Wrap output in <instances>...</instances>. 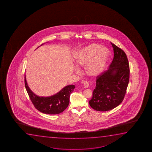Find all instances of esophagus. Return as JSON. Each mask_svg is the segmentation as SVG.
Segmentation results:
<instances>
[{
  "label": "esophagus",
  "mask_w": 152,
  "mask_h": 152,
  "mask_svg": "<svg viewBox=\"0 0 152 152\" xmlns=\"http://www.w3.org/2000/svg\"><path fill=\"white\" fill-rule=\"evenodd\" d=\"M83 86H84V88H87L88 87H89V83H88L87 81H85L84 83H83Z\"/></svg>",
  "instance_id": "esophagus-1"
}]
</instances>
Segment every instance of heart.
Instances as JSON below:
<instances>
[{
	"label": "heart",
	"instance_id": "heart-1",
	"mask_svg": "<svg viewBox=\"0 0 152 152\" xmlns=\"http://www.w3.org/2000/svg\"><path fill=\"white\" fill-rule=\"evenodd\" d=\"M108 56V48L101 47L99 44H90L75 53V62L77 67L75 68V72H79L78 67L86 66V72L88 75L97 77L104 70Z\"/></svg>",
	"mask_w": 152,
	"mask_h": 152
}]
</instances>
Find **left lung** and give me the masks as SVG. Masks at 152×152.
<instances>
[{
  "mask_svg": "<svg viewBox=\"0 0 152 152\" xmlns=\"http://www.w3.org/2000/svg\"><path fill=\"white\" fill-rule=\"evenodd\" d=\"M114 56L107 71L98 76L96 88L89 101L92 108L105 112L116 107L122 102L129 80V65L125 52L114 44Z\"/></svg>",
  "mask_w": 152,
  "mask_h": 152,
  "instance_id": "obj_1",
  "label": "left lung"
}]
</instances>
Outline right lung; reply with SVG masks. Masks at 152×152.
<instances>
[{
    "label": "right lung",
    "instance_id": "1",
    "mask_svg": "<svg viewBox=\"0 0 152 152\" xmlns=\"http://www.w3.org/2000/svg\"><path fill=\"white\" fill-rule=\"evenodd\" d=\"M43 45L42 44L41 46ZM25 86L30 99L36 109L42 113L50 115L60 114L67 107L69 103L70 95L75 87L74 85L66 86L54 95L40 96L34 94L29 88L25 75Z\"/></svg>",
    "mask_w": 152,
    "mask_h": 152
}]
</instances>
